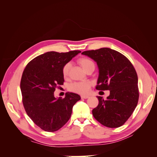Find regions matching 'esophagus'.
Wrapping results in <instances>:
<instances>
[{
	"label": "esophagus",
	"instance_id": "obj_1",
	"mask_svg": "<svg viewBox=\"0 0 157 157\" xmlns=\"http://www.w3.org/2000/svg\"><path fill=\"white\" fill-rule=\"evenodd\" d=\"M89 98V96H87V95H83V96H81L82 99H87Z\"/></svg>",
	"mask_w": 157,
	"mask_h": 157
}]
</instances>
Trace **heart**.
Wrapping results in <instances>:
<instances>
[{"label":"heart","instance_id":"1","mask_svg":"<svg viewBox=\"0 0 157 157\" xmlns=\"http://www.w3.org/2000/svg\"><path fill=\"white\" fill-rule=\"evenodd\" d=\"M77 62L79 65L81 66L82 69L86 71L90 68H94L95 67V63L94 61L88 57H80L77 59ZM70 69V63H65L61 69V72H62L63 77L65 78H67L69 76V72ZM92 83L89 81H83V82H74L70 84L69 89L70 91L73 92L75 93H77L79 94H87L91 88Z\"/></svg>","mask_w":157,"mask_h":157}]
</instances>
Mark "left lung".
<instances>
[{"instance_id":"obj_1","label":"left lung","mask_w":157,"mask_h":157,"mask_svg":"<svg viewBox=\"0 0 157 157\" xmlns=\"http://www.w3.org/2000/svg\"><path fill=\"white\" fill-rule=\"evenodd\" d=\"M82 54L97 62L99 74L96 90H110L106 99L98 96L99 103L92 110L94 117L106 127L122 126L138 103V79L134 67L125 56L109 48Z\"/></svg>"}]
</instances>
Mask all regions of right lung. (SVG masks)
Here are the masks:
<instances>
[{
	"mask_svg": "<svg viewBox=\"0 0 157 157\" xmlns=\"http://www.w3.org/2000/svg\"><path fill=\"white\" fill-rule=\"evenodd\" d=\"M80 52H48L33 59L23 70L20 82L23 107L33 122L46 132L63 127L69 120L73 105L80 99L75 93H67L59 99L54 94L64 82L62 67Z\"/></svg>",
	"mask_w": 157,
	"mask_h": 157,
	"instance_id": "obj_1",
	"label": "right lung"
}]
</instances>
